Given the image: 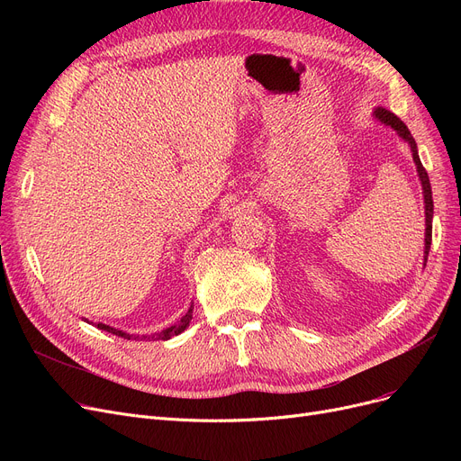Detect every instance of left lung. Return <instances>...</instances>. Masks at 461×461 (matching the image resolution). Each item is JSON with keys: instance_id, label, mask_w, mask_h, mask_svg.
Wrapping results in <instances>:
<instances>
[{"instance_id": "left-lung-1", "label": "left lung", "mask_w": 461, "mask_h": 461, "mask_svg": "<svg viewBox=\"0 0 461 461\" xmlns=\"http://www.w3.org/2000/svg\"><path fill=\"white\" fill-rule=\"evenodd\" d=\"M375 117L379 121H383V123L391 125L394 131H398V134L409 141L411 145V151H413V160L417 164V172H419V177H420V183H422V190H424V203H426V247H424V254L428 259V254H429V245H431V221H433V200H431V186H429V177H428V172L424 169L420 158H419V153H417V143L413 140V136H411L409 129L405 127L403 121L394 115L393 112L384 110V108H377L375 110Z\"/></svg>"}]
</instances>
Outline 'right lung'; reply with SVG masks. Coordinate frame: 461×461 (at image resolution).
<instances>
[{"instance_id":"obj_1","label":"right lung","mask_w":461,"mask_h":461,"mask_svg":"<svg viewBox=\"0 0 461 461\" xmlns=\"http://www.w3.org/2000/svg\"><path fill=\"white\" fill-rule=\"evenodd\" d=\"M190 320H192V306L188 308V312H186V316L177 323V325H172V327H167V329H164L162 332H155V334H151V336H134V334H127V332H123V330H117V329H112V327H108V325H104V323H99L96 327H99L101 330H106V332H112V334H115V336H121V338H127V340H169V338L172 336H177V334H181L186 327H188V323H190Z\"/></svg>"}]
</instances>
